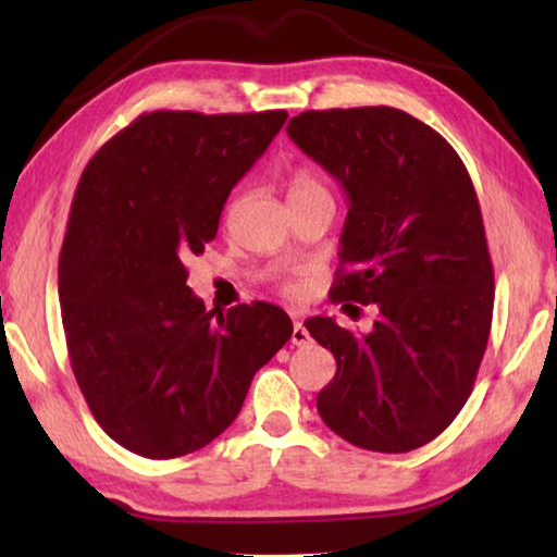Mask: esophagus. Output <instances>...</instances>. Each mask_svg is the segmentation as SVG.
<instances>
[{
  "label": "esophagus",
  "instance_id": "34e87169",
  "mask_svg": "<svg viewBox=\"0 0 557 557\" xmlns=\"http://www.w3.org/2000/svg\"><path fill=\"white\" fill-rule=\"evenodd\" d=\"M292 344H295V346L309 344V332L301 322H295V326H292Z\"/></svg>",
  "mask_w": 557,
  "mask_h": 557
}]
</instances>
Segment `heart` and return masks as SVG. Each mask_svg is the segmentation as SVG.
<instances>
[{
    "mask_svg": "<svg viewBox=\"0 0 557 557\" xmlns=\"http://www.w3.org/2000/svg\"><path fill=\"white\" fill-rule=\"evenodd\" d=\"M314 196H329L326 186L312 169H299L289 182V201L314 199Z\"/></svg>",
    "mask_w": 557,
    "mask_h": 557,
    "instance_id": "b5f03b06",
    "label": "heart"
}]
</instances>
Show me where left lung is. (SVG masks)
<instances>
[{
  "label": "left lung",
  "mask_w": 557,
  "mask_h": 557,
  "mask_svg": "<svg viewBox=\"0 0 557 557\" xmlns=\"http://www.w3.org/2000/svg\"><path fill=\"white\" fill-rule=\"evenodd\" d=\"M287 135L348 199L329 295L381 312L363 336L332 317L305 322L336 358L317 410L356 447L418 449L465 408L492 329L474 184L445 137L395 108L309 110Z\"/></svg>",
  "instance_id": "left-lung-1"
}]
</instances>
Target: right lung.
<instances>
[{
	"instance_id": "add662e5",
	"label": "right lung",
	"mask_w": 557,
	"mask_h": 557,
	"mask_svg": "<svg viewBox=\"0 0 557 557\" xmlns=\"http://www.w3.org/2000/svg\"><path fill=\"white\" fill-rule=\"evenodd\" d=\"M285 120V110L145 112L100 147L75 188L59 258L65 344L92 418L139 457L209 445L289 342L285 309L206 312L186 285V260L215 238L231 188Z\"/></svg>"
}]
</instances>
